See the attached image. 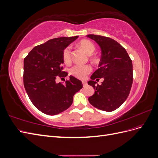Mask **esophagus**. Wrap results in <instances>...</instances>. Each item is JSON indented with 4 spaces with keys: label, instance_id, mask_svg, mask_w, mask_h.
<instances>
[{
    "label": "esophagus",
    "instance_id": "1",
    "mask_svg": "<svg viewBox=\"0 0 158 158\" xmlns=\"http://www.w3.org/2000/svg\"><path fill=\"white\" fill-rule=\"evenodd\" d=\"M82 84H83V85H84V86H85V85H87V82H85V81H82Z\"/></svg>",
    "mask_w": 158,
    "mask_h": 158
}]
</instances>
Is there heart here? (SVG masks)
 I'll return each mask as SVG.
<instances>
[{
    "mask_svg": "<svg viewBox=\"0 0 158 158\" xmlns=\"http://www.w3.org/2000/svg\"><path fill=\"white\" fill-rule=\"evenodd\" d=\"M79 46L84 49L88 54L91 55L95 50V45L92 42L89 40H84L81 41L79 43ZM63 59L66 63H69L71 61V47L68 46L65 47L63 51ZM92 70V68L89 64H76L73 66L70 69V74L74 76L76 78L79 79H84L88 74H89L91 71Z\"/></svg>",
    "mask_w": 158,
    "mask_h": 158,
    "instance_id": "b5f03b06",
    "label": "heart"
}]
</instances>
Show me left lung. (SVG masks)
Segmentation results:
<instances>
[{"mask_svg": "<svg viewBox=\"0 0 158 158\" xmlns=\"http://www.w3.org/2000/svg\"><path fill=\"white\" fill-rule=\"evenodd\" d=\"M87 37L102 50L99 68L88 82L95 90L88 98L89 102L102 111H113L125 102L130 93L133 81L132 60L125 49L111 38L93 34ZM101 77L104 78L102 84L96 85L94 80Z\"/></svg>", "mask_w": 158, "mask_h": 158, "instance_id": "1", "label": "left lung"}]
</instances>
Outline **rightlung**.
<instances>
[{"instance_id": "add662e5", "label": "right lung", "mask_w": 158, "mask_h": 158, "mask_svg": "<svg viewBox=\"0 0 158 158\" xmlns=\"http://www.w3.org/2000/svg\"><path fill=\"white\" fill-rule=\"evenodd\" d=\"M78 36L51 39L33 48L23 60V85L34 106L49 115H55L70 107L74 95L82 89V82L73 76L56 83L58 77H66L63 71V51Z\"/></svg>"}]
</instances>
